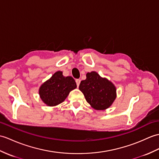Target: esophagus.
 <instances>
[{
	"label": "esophagus",
	"instance_id": "1",
	"mask_svg": "<svg viewBox=\"0 0 159 159\" xmlns=\"http://www.w3.org/2000/svg\"><path fill=\"white\" fill-rule=\"evenodd\" d=\"M76 84H77V87H79L80 83V79H76Z\"/></svg>",
	"mask_w": 159,
	"mask_h": 159
}]
</instances>
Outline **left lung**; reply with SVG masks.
Here are the masks:
<instances>
[{"instance_id": "obj_1", "label": "left lung", "mask_w": 159, "mask_h": 159, "mask_svg": "<svg viewBox=\"0 0 159 159\" xmlns=\"http://www.w3.org/2000/svg\"><path fill=\"white\" fill-rule=\"evenodd\" d=\"M86 77L80 82L79 89L92 108L104 110L111 106L116 98L114 84L95 71L87 72Z\"/></svg>"}]
</instances>
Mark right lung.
Here are the masks:
<instances>
[{
    "instance_id": "add662e5",
    "label": "right lung",
    "mask_w": 159,
    "mask_h": 159,
    "mask_svg": "<svg viewBox=\"0 0 159 159\" xmlns=\"http://www.w3.org/2000/svg\"><path fill=\"white\" fill-rule=\"evenodd\" d=\"M76 88V83L72 76L66 77L61 71H57L40 85L39 93L44 104L56 106L64 102L70 92Z\"/></svg>"
}]
</instances>
